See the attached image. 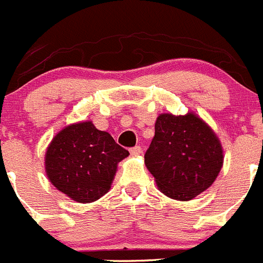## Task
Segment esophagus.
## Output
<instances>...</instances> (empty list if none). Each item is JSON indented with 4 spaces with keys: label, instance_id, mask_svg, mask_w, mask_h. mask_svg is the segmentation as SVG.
I'll use <instances>...</instances> for the list:
<instances>
[{
    "label": "esophagus",
    "instance_id": "1",
    "mask_svg": "<svg viewBox=\"0 0 263 263\" xmlns=\"http://www.w3.org/2000/svg\"><path fill=\"white\" fill-rule=\"evenodd\" d=\"M130 154L133 155V156H139L142 154V148L139 146L133 147V148H130Z\"/></svg>",
    "mask_w": 263,
    "mask_h": 263
}]
</instances>
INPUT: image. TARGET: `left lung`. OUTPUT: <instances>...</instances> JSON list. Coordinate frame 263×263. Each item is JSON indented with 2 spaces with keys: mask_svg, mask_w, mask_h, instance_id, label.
<instances>
[{
  "mask_svg": "<svg viewBox=\"0 0 263 263\" xmlns=\"http://www.w3.org/2000/svg\"><path fill=\"white\" fill-rule=\"evenodd\" d=\"M144 164L162 194L189 201L216 181L223 165V148L214 130L194 112L161 114Z\"/></svg>",
  "mask_w": 263,
  "mask_h": 263,
  "instance_id": "left-lung-1",
  "label": "left lung"
}]
</instances>
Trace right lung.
<instances>
[{
    "mask_svg": "<svg viewBox=\"0 0 263 263\" xmlns=\"http://www.w3.org/2000/svg\"><path fill=\"white\" fill-rule=\"evenodd\" d=\"M129 152L91 121L62 129L45 154V172L57 190L77 202H92L111 189L117 164Z\"/></svg>",
    "mask_w": 263,
    "mask_h": 263,
    "instance_id": "add662e5",
    "label": "right lung"
}]
</instances>
